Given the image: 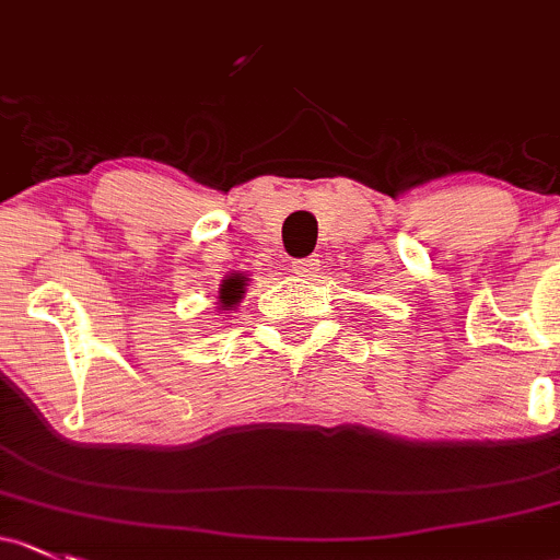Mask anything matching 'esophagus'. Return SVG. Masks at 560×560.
I'll return each instance as SVG.
<instances>
[{"label":"esophagus","instance_id":"esophagus-1","mask_svg":"<svg viewBox=\"0 0 560 560\" xmlns=\"http://www.w3.org/2000/svg\"><path fill=\"white\" fill-rule=\"evenodd\" d=\"M290 270L295 276H303V279H308V276H316V270H319V260H316V257H303V260L292 262Z\"/></svg>","mask_w":560,"mask_h":560}]
</instances>
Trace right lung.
I'll use <instances>...</instances> for the list:
<instances>
[{"label": "right lung", "mask_w": 560, "mask_h": 560, "mask_svg": "<svg viewBox=\"0 0 560 560\" xmlns=\"http://www.w3.org/2000/svg\"><path fill=\"white\" fill-rule=\"evenodd\" d=\"M246 276L244 273H231L222 279L220 284V300H217V308L220 311H233L235 305L241 303V298H244L246 292Z\"/></svg>", "instance_id": "1"}]
</instances>
